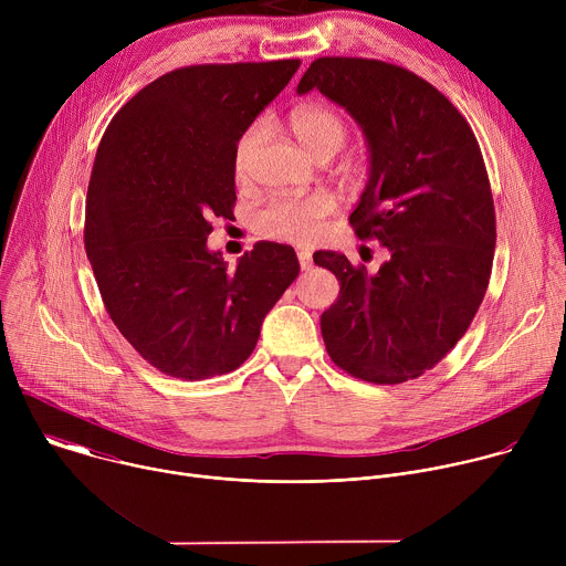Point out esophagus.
Wrapping results in <instances>:
<instances>
[{
    "instance_id": "obj_1",
    "label": "esophagus",
    "mask_w": 566,
    "mask_h": 566,
    "mask_svg": "<svg viewBox=\"0 0 566 566\" xmlns=\"http://www.w3.org/2000/svg\"><path fill=\"white\" fill-rule=\"evenodd\" d=\"M297 262H300V269H302V271H308V269L313 266V258H311L308 251H300V253H297Z\"/></svg>"
}]
</instances>
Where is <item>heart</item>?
Listing matches in <instances>:
<instances>
[{
	"mask_svg": "<svg viewBox=\"0 0 566 566\" xmlns=\"http://www.w3.org/2000/svg\"><path fill=\"white\" fill-rule=\"evenodd\" d=\"M291 132L304 149L317 160L332 158L343 149L349 138L347 118L327 105H302L289 116ZM262 138V123L251 125L239 136L232 151V170L239 181L251 175L253 154ZM338 203L329 192H311L304 197H273L253 217V226L262 237L308 244L325 230L327 219L336 212Z\"/></svg>",
	"mask_w": 566,
	"mask_h": 566,
	"instance_id": "1",
	"label": "heart"
}]
</instances>
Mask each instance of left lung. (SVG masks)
Listing matches in <instances>:
<instances>
[{"label": "left lung", "instance_id": "1", "mask_svg": "<svg viewBox=\"0 0 566 566\" xmlns=\"http://www.w3.org/2000/svg\"><path fill=\"white\" fill-rule=\"evenodd\" d=\"M311 90L367 136L369 181L349 223L389 251L376 275L343 253H313L340 284L319 317L327 354L367 382L415 380L461 340L489 289L497 228L486 164L461 112L410 69L325 55L300 80L297 94Z\"/></svg>", "mask_w": 566, "mask_h": 566}]
</instances>
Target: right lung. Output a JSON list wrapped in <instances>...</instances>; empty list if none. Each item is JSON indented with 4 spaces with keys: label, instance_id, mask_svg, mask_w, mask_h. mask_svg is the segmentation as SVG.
<instances>
[{
    "label": "right lung",
    "instance_id": "add662e5",
    "mask_svg": "<svg viewBox=\"0 0 566 566\" xmlns=\"http://www.w3.org/2000/svg\"><path fill=\"white\" fill-rule=\"evenodd\" d=\"M300 60L192 64L156 77L107 125L85 210V251L105 308L158 371L203 380L253 354L264 315L300 273L295 251L258 241L237 269L206 239L230 219L239 136Z\"/></svg>",
    "mask_w": 566,
    "mask_h": 566
}]
</instances>
